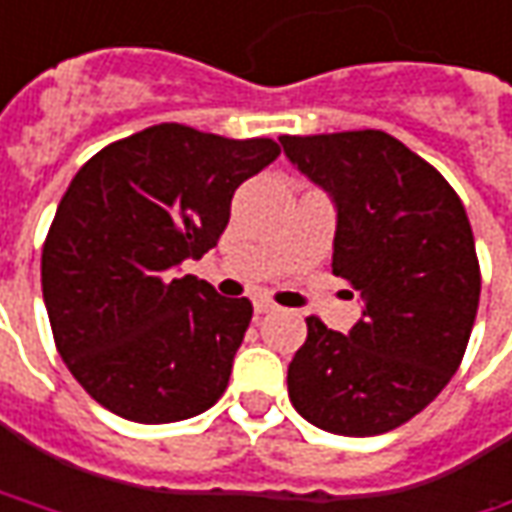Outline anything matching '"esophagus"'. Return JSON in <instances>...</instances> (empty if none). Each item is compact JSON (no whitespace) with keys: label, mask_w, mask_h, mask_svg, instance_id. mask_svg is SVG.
<instances>
[{"label":"esophagus","mask_w":512,"mask_h":512,"mask_svg":"<svg viewBox=\"0 0 512 512\" xmlns=\"http://www.w3.org/2000/svg\"><path fill=\"white\" fill-rule=\"evenodd\" d=\"M255 311L257 314H272V311H277V306H274L272 300H263L260 297V300H255Z\"/></svg>","instance_id":"obj_1"}]
</instances>
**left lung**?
<instances>
[{
    "mask_svg": "<svg viewBox=\"0 0 512 512\" xmlns=\"http://www.w3.org/2000/svg\"><path fill=\"white\" fill-rule=\"evenodd\" d=\"M280 144L337 206L331 269L365 303L348 334L306 317L309 337L289 362L291 405L328 433L394 431L439 397L465 357L482 291L465 206L382 130Z\"/></svg>",
    "mask_w": 512,
    "mask_h": 512,
    "instance_id": "1",
    "label": "left lung"
}]
</instances>
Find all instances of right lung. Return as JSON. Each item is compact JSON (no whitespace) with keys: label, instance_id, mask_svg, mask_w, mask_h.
I'll use <instances>...</instances> for the list:
<instances>
[{"label":"right lung","instance_id":"right-lung-1","mask_svg":"<svg viewBox=\"0 0 512 512\" xmlns=\"http://www.w3.org/2000/svg\"><path fill=\"white\" fill-rule=\"evenodd\" d=\"M277 155L272 138L155 124L76 172L42 249V294L64 365L98 405L164 425L223 397L252 303L178 266L218 243L235 189Z\"/></svg>","mask_w":512,"mask_h":512}]
</instances>
